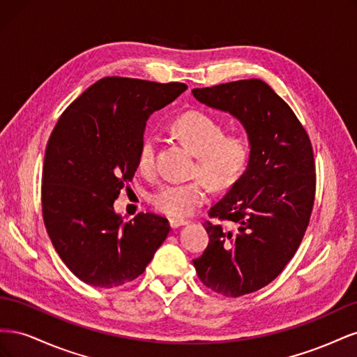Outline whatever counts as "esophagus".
<instances>
[{"label": "esophagus", "mask_w": 357, "mask_h": 357, "mask_svg": "<svg viewBox=\"0 0 357 357\" xmlns=\"http://www.w3.org/2000/svg\"><path fill=\"white\" fill-rule=\"evenodd\" d=\"M188 223V220L186 219H183V218H171L169 219V225H171V228H178V226H183V225H186Z\"/></svg>", "instance_id": "1"}]
</instances>
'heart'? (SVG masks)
<instances>
[{
  "label": "heart",
  "instance_id": "heart-1",
  "mask_svg": "<svg viewBox=\"0 0 357 357\" xmlns=\"http://www.w3.org/2000/svg\"><path fill=\"white\" fill-rule=\"evenodd\" d=\"M172 132L197 155V174L215 188H228L241 176L250 147L243 134H225L219 121L207 113L192 110L172 122ZM137 168L143 176L156 169V143L144 137L137 153ZM210 186L204 178L183 183H164L152 195L153 207L168 215H188L207 202Z\"/></svg>",
  "mask_w": 357,
  "mask_h": 357
}]
</instances>
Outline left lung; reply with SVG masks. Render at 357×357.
I'll return each mask as SVG.
<instances>
[{
    "instance_id": "obj_1",
    "label": "left lung",
    "mask_w": 357,
    "mask_h": 357,
    "mask_svg": "<svg viewBox=\"0 0 357 357\" xmlns=\"http://www.w3.org/2000/svg\"><path fill=\"white\" fill-rule=\"evenodd\" d=\"M195 98L228 112L250 142L244 174L210 208L208 245L193 259L204 286L238 298L275 280L295 256L316 198L310 137L284 100L259 79L193 89Z\"/></svg>"
}]
</instances>
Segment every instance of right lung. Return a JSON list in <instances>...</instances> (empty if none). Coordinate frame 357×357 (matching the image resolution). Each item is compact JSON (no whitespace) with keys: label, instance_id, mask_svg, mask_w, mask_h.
I'll return each instance as SVG.
<instances>
[{"label":"right lung","instance_id":"obj_1","mask_svg":"<svg viewBox=\"0 0 357 357\" xmlns=\"http://www.w3.org/2000/svg\"><path fill=\"white\" fill-rule=\"evenodd\" d=\"M186 89L178 82L104 77L53 128L43 162V220L62 262L83 283L112 289L132 282L165 241V218L138 213L125 223L113 204L132 181L150 114Z\"/></svg>","mask_w":357,"mask_h":357}]
</instances>
